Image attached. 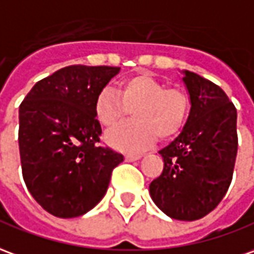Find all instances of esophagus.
Masks as SVG:
<instances>
[{
  "mask_svg": "<svg viewBox=\"0 0 254 254\" xmlns=\"http://www.w3.org/2000/svg\"><path fill=\"white\" fill-rule=\"evenodd\" d=\"M140 158H141L140 154H127V157H125V159H127V162H130V161H137Z\"/></svg>",
  "mask_w": 254,
  "mask_h": 254,
  "instance_id": "esophagus-1",
  "label": "esophagus"
}]
</instances>
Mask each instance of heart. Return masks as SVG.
Instances as JSON below:
<instances>
[{"mask_svg":"<svg viewBox=\"0 0 254 254\" xmlns=\"http://www.w3.org/2000/svg\"><path fill=\"white\" fill-rule=\"evenodd\" d=\"M191 100L183 88L170 86L148 74H137L124 79L118 95L110 88L99 92L95 115L106 127H114L127 120L130 111L134 121L106 134V141L124 151H139L151 145L157 136L172 139L184 127Z\"/></svg>","mask_w":254,"mask_h":254,"instance_id":"heart-1","label":"heart"}]
</instances>
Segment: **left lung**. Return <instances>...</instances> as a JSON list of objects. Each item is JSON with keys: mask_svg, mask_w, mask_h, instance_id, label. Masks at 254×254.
<instances>
[{"mask_svg": "<svg viewBox=\"0 0 254 254\" xmlns=\"http://www.w3.org/2000/svg\"><path fill=\"white\" fill-rule=\"evenodd\" d=\"M191 100L183 132L159 154L161 176L150 184L152 201L176 220L202 219L230 187L238 151L237 109L224 90L206 78L184 71Z\"/></svg>", "mask_w": 254, "mask_h": 254, "instance_id": "left-lung-1", "label": "left lung"}]
</instances>
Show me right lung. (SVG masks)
Here are the masks:
<instances>
[{"mask_svg": "<svg viewBox=\"0 0 254 254\" xmlns=\"http://www.w3.org/2000/svg\"><path fill=\"white\" fill-rule=\"evenodd\" d=\"M120 67L68 65L38 81L19 107L24 183L47 212L71 219L89 212L109 187L121 152L99 145V92Z\"/></svg>", "mask_w": 254, "mask_h": 254, "instance_id": "right-lung-1", "label": "right lung"}]
</instances>
